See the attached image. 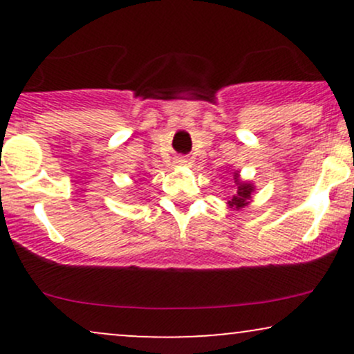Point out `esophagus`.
Listing matches in <instances>:
<instances>
[{"label": "esophagus", "mask_w": 354, "mask_h": 354, "mask_svg": "<svg viewBox=\"0 0 354 354\" xmlns=\"http://www.w3.org/2000/svg\"><path fill=\"white\" fill-rule=\"evenodd\" d=\"M186 160H178V165H185Z\"/></svg>", "instance_id": "esophagus-1"}]
</instances>
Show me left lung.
I'll list each match as a JSON object with an SVG mask.
<instances>
[{"instance_id":"obj_1","label":"left lung","mask_w":354,"mask_h":354,"mask_svg":"<svg viewBox=\"0 0 354 354\" xmlns=\"http://www.w3.org/2000/svg\"><path fill=\"white\" fill-rule=\"evenodd\" d=\"M233 180H234V185H236V191H234V194L228 201V208H231L233 211H241L243 208H246L251 201H253L254 183L241 180L239 171H236V169L233 171Z\"/></svg>"}]
</instances>
